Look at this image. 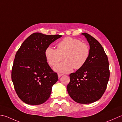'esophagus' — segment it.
<instances>
[{
	"instance_id": "esophagus-1",
	"label": "esophagus",
	"mask_w": 122,
	"mask_h": 122,
	"mask_svg": "<svg viewBox=\"0 0 122 122\" xmlns=\"http://www.w3.org/2000/svg\"><path fill=\"white\" fill-rule=\"evenodd\" d=\"M63 74H61V73H58V78H59L61 77V76H63Z\"/></svg>"
}]
</instances>
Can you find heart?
I'll return each instance as SVG.
<instances>
[{
  "instance_id": "heart-1",
  "label": "heart",
  "mask_w": 122,
  "mask_h": 122,
  "mask_svg": "<svg viewBox=\"0 0 122 122\" xmlns=\"http://www.w3.org/2000/svg\"><path fill=\"white\" fill-rule=\"evenodd\" d=\"M90 49L85 43L71 37H65L57 44V49L49 46L45 54L48 64L51 66L57 64L64 56L65 61L58 64L54 70L61 73H68L74 68H81L88 60Z\"/></svg>"
}]
</instances>
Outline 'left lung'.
Returning <instances> with one entry per match:
<instances>
[{"label":"left lung","instance_id":"left-lung-1","mask_svg":"<svg viewBox=\"0 0 122 122\" xmlns=\"http://www.w3.org/2000/svg\"><path fill=\"white\" fill-rule=\"evenodd\" d=\"M81 34L89 44L90 54L85 64L69 75L67 90L76 102L89 104L98 101L105 92L110 69L107 56L101 44L88 34Z\"/></svg>","mask_w":122,"mask_h":122}]
</instances>
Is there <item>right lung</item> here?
<instances>
[{"mask_svg":"<svg viewBox=\"0 0 122 122\" xmlns=\"http://www.w3.org/2000/svg\"><path fill=\"white\" fill-rule=\"evenodd\" d=\"M59 35L35 33L30 35L17 51L11 71V79L19 98L27 104H41L51 96L58 75L45 57L46 49L60 38Z\"/></svg>","mask_w":122,"mask_h":122,"instance_id":"obj_1","label":"right lung"}]
</instances>
